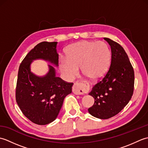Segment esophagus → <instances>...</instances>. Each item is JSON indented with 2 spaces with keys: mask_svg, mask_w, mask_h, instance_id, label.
Segmentation results:
<instances>
[{
  "mask_svg": "<svg viewBox=\"0 0 148 148\" xmlns=\"http://www.w3.org/2000/svg\"><path fill=\"white\" fill-rule=\"evenodd\" d=\"M86 90L87 87L83 83L76 82L74 84L72 87V92L76 95H83Z\"/></svg>",
  "mask_w": 148,
  "mask_h": 148,
  "instance_id": "obj_1",
  "label": "esophagus"
}]
</instances>
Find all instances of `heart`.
<instances>
[{
    "mask_svg": "<svg viewBox=\"0 0 148 148\" xmlns=\"http://www.w3.org/2000/svg\"><path fill=\"white\" fill-rule=\"evenodd\" d=\"M66 58L62 57L60 67L69 79L79 73V68L93 81H99L108 72L111 54L108 45L102 41L82 40L69 46Z\"/></svg>",
    "mask_w": 148,
    "mask_h": 148,
    "instance_id": "heart-1",
    "label": "heart"
}]
</instances>
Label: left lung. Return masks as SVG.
Listing matches in <instances>:
<instances>
[{
    "mask_svg": "<svg viewBox=\"0 0 148 148\" xmlns=\"http://www.w3.org/2000/svg\"><path fill=\"white\" fill-rule=\"evenodd\" d=\"M103 39L111 46V65L89 93L95 102L88 112L94 117L105 119L118 114L129 102L134 93V71L123 47L109 38Z\"/></svg>",
    "mask_w": 148,
    "mask_h": 148,
    "instance_id": "obj_1",
    "label": "left lung"
}]
</instances>
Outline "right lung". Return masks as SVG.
<instances>
[{
	"label": "right lung",
	"instance_id": "add662e5",
	"mask_svg": "<svg viewBox=\"0 0 148 148\" xmlns=\"http://www.w3.org/2000/svg\"><path fill=\"white\" fill-rule=\"evenodd\" d=\"M57 42L39 43L28 53L18 70L16 88V100L23 114L34 123L45 125L57 118L65 97L72 92V83L56 76L54 67L39 77L30 71V64L36 59H42L58 66Z\"/></svg>",
	"mask_w": 148,
	"mask_h": 148
}]
</instances>
